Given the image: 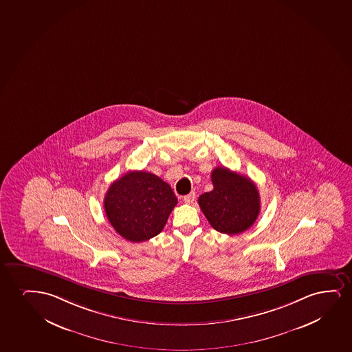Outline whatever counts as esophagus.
<instances>
[{
    "mask_svg": "<svg viewBox=\"0 0 352 352\" xmlns=\"http://www.w3.org/2000/svg\"><path fill=\"white\" fill-rule=\"evenodd\" d=\"M184 201L188 203V204H192L193 201H196V192H190L188 195L183 197Z\"/></svg>",
    "mask_w": 352,
    "mask_h": 352,
    "instance_id": "obj_1",
    "label": "esophagus"
}]
</instances>
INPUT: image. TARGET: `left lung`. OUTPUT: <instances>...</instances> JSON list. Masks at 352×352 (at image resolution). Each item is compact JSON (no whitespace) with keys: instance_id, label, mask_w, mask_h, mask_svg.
<instances>
[{"instance_id":"left-lung-1","label":"left lung","mask_w":352,"mask_h":352,"mask_svg":"<svg viewBox=\"0 0 352 352\" xmlns=\"http://www.w3.org/2000/svg\"><path fill=\"white\" fill-rule=\"evenodd\" d=\"M212 191L198 198L201 210L219 233L236 235L256 222L261 211V197L256 184L226 167L211 173Z\"/></svg>"}]
</instances>
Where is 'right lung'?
Masks as SVG:
<instances>
[{
    "label": "right lung",
    "instance_id": "right-lung-1",
    "mask_svg": "<svg viewBox=\"0 0 352 352\" xmlns=\"http://www.w3.org/2000/svg\"><path fill=\"white\" fill-rule=\"evenodd\" d=\"M177 203L173 190L157 175L130 170L111 184L104 208L119 235L143 242L160 234Z\"/></svg>",
    "mask_w": 352,
    "mask_h": 352
}]
</instances>
